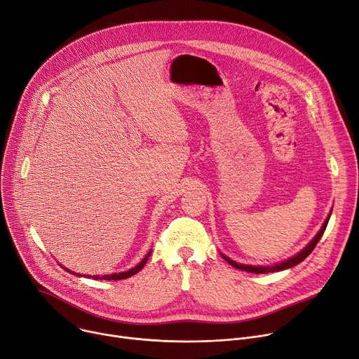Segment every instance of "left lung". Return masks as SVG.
Listing matches in <instances>:
<instances>
[{"label": "left lung", "instance_id": "left-lung-1", "mask_svg": "<svg viewBox=\"0 0 359 359\" xmlns=\"http://www.w3.org/2000/svg\"><path fill=\"white\" fill-rule=\"evenodd\" d=\"M330 215H332V210L329 212V215H327V218L325 219V222H323V225H322V228L319 229V232L315 235V238L312 241H310L300 252H297L296 255H293V257H290V258H287V259H284V261H281V262H277V264H273V266H250V264H240V262H236V261H233V259H231L229 257H226V255H224V254H221L222 257H224V259L228 262V264H231L232 267H235V269H238V270H243V271H247V273H255V274H266V273H274V271H281V270H287V269H292V267H294V266H297V264H300V262L310 254L312 252L313 250H315V247L318 245V243H319V240L322 238V235H323V232H325V229H326V226H327V222H329V218H330Z\"/></svg>", "mask_w": 359, "mask_h": 359}]
</instances>
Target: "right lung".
<instances>
[{
    "label": "right lung",
    "mask_w": 359,
    "mask_h": 359,
    "mask_svg": "<svg viewBox=\"0 0 359 359\" xmlns=\"http://www.w3.org/2000/svg\"><path fill=\"white\" fill-rule=\"evenodd\" d=\"M151 255V250L146 254V257L142 258L138 264L135 266V267H133V269H130L128 271H123V273H114V274H107V276H83V277H89V278H93V280H124V278H128V277H131V276H134V274H137L142 267L146 266V262L149 261V257ZM63 267V266H62ZM66 271H69V273H72V274H75V276H79V277H82L81 274H78V273H75V271H70V270H67L66 267H63Z\"/></svg>",
    "instance_id": "add662e5"
}]
</instances>
